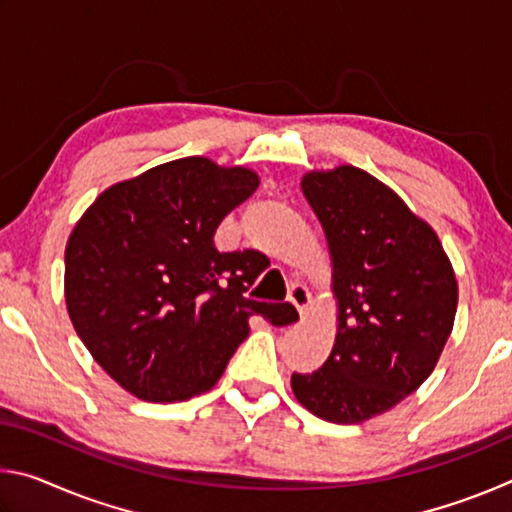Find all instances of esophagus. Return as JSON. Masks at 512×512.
<instances>
[{"instance_id": "1", "label": "esophagus", "mask_w": 512, "mask_h": 512, "mask_svg": "<svg viewBox=\"0 0 512 512\" xmlns=\"http://www.w3.org/2000/svg\"><path fill=\"white\" fill-rule=\"evenodd\" d=\"M289 300L293 302V305H296V309L300 311V316H305L307 307L311 305V293H309L305 284L293 282L291 289H289Z\"/></svg>"}]
</instances>
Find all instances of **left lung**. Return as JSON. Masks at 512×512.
<instances>
[{
	"mask_svg": "<svg viewBox=\"0 0 512 512\" xmlns=\"http://www.w3.org/2000/svg\"><path fill=\"white\" fill-rule=\"evenodd\" d=\"M332 255L339 332L316 372L291 388L314 415L357 424L418 391L452 334L458 284L443 244L391 187L363 169L302 178Z\"/></svg>",
	"mask_w": 512,
	"mask_h": 512,
	"instance_id": "8db88e82",
	"label": "left lung"
}]
</instances>
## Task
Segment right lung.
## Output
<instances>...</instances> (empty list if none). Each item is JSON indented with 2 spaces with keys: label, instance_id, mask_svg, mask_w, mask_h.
I'll return each instance as SVG.
<instances>
[{
  "label": "right lung",
  "instance_id": "obj_1",
  "mask_svg": "<svg viewBox=\"0 0 512 512\" xmlns=\"http://www.w3.org/2000/svg\"><path fill=\"white\" fill-rule=\"evenodd\" d=\"M259 187L255 171L192 155L108 187L65 248L76 334L121 388L183 402L219 381L248 318H298L289 302L246 298L264 271L255 250L219 253L221 221Z\"/></svg>",
  "mask_w": 512,
  "mask_h": 512
}]
</instances>
